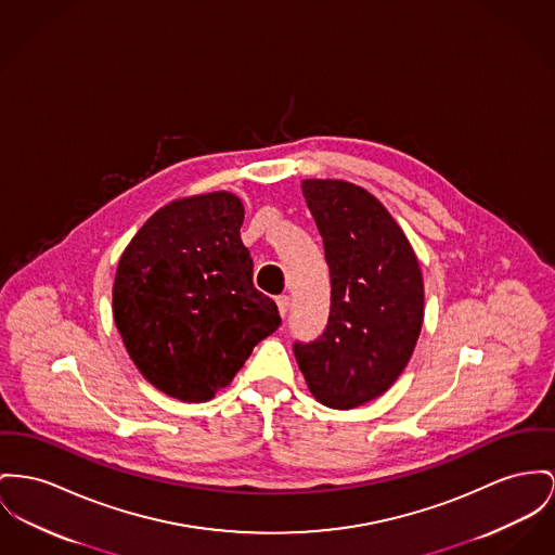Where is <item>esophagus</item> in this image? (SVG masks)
<instances>
[{
  "label": "esophagus",
  "mask_w": 555,
  "mask_h": 555,
  "mask_svg": "<svg viewBox=\"0 0 555 555\" xmlns=\"http://www.w3.org/2000/svg\"><path fill=\"white\" fill-rule=\"evenodd\" d=\"M275 302H278V309H280V315L284 318L286 313H288V307H291V296L282 295L275 298Z\"/></svg>",
  "instance_id": "esophagus-1"
}]
</instances>
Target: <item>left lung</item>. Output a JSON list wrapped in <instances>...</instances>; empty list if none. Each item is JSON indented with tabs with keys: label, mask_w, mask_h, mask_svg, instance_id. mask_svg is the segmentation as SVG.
I'll return each mask as SVG.
<instances>
[{
	"label": "left lung",
	"mask_w": 555,
	"mask_h": 555,
	"mask_svg": "<svg viewBox=\"0 0 555 555\" xmlns=\"http://www.w3.org/2000/svg\"><path fill=\"white\" fill-rule=\"evenodd\" d=\"M331 269L328 326L295 343L309 391L336 410L383 396L406 369L423 326V275L400 224L362 186L302 181Z\"/></svg>",
	"instance_id": "8db88e82"
}]
</instances>
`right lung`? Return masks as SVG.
<instances>
[{"label":"right lung","instance_id":"add662e5","mask_svg":"<svg viewBox=\"0 0 555 555\" xmlns=\"http://www.w3.org/2000/svg\"><path fill=\"white\" fill-rule=\"evenodd\" d=\"M242 199L215 191L159 208L124 250L113 284L121 340L153 387L208 402L278 331V305L253 284Z\"/></svg>","mask_w":555,"mask_h":555}]
</instances>
